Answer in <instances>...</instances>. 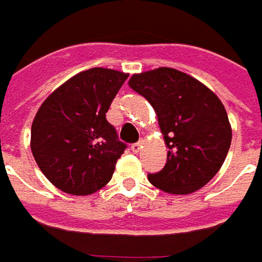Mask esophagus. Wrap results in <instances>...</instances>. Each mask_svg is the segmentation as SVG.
Instances as JSON below:
<instances>
[{
  "label": "esophagus",
  "instance_id": "esophagus-1",
  "mask_svg": "<svg viewBox=\"0 0 262 262\" xmlns=\"http://www.w3.org/2000/svg\"><path fill=\"white\" fill-rule=\"evenodd\" d=\"M142 145H144V139H139L138 142H135V144L131 145V150L137 154V152H139V150L142 149Z\"/></svg>",
  "mask_w": 262,
  "mask_h": 262
}]
</instances>
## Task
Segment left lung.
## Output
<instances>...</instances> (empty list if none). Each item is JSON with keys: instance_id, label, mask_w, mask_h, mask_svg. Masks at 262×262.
I'll list each match as a JSON object with an SVG mask.
<instances>
[{"instance_id": "obj_1", "label": "left lung", "mask_w": 262, "mask_h": 262, "mask_svg": "<svg viewBox=\"0 0 262 262\" xmlns=\"http://www.w3.org/2000/svg\"><path fill=\"white\" fill-rule=\"evenodd\" d=\"M128 85L154 107L167 162L148 174L169 194H191L213 179L232 142V127L219 97L188 74L167 67L134 74Z\"/></svg>"}]
</instances>
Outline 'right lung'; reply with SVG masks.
I'll list each match as a JSON object with an SVG mask.
<instances>
[{
    "mask_svg": "<svg viewBox=\"0 0 262 262\" xmlns=\"http://www.w3.org/2000/svg\"><path fill=\"white\" fill-rule=\"evenodd\" d=\"M128 74L91 68L55 89L34 116L30 148L53 186L89 195L112 180L127 145L106 120L113 99Z\"/></svg>",
    "mask_w": 262,
    "mask_h": 262,
    "instance_id": "right-lung-1",
    "label": "right lung"
}]
</instances>
